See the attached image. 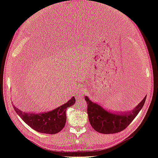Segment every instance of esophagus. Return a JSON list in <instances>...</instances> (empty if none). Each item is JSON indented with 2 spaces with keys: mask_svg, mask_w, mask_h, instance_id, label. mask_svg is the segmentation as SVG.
Masks as SVG:
<instances>
[{
  "mask_svg": "<svg viewBox=\"0 0 158 158\" xmlns=\"http://www.w3.org/2000/svg\"><path fill=\"white\" fill-rule=\"evenodd\" d=\"M84 92H85V91H84V89L80 90V92H79L78 94H76V98L78 100L80 99L81 98L83 97V95L84 94Z\"/></svg>",
  "mask_w": 158,
  "mask_h": 158,
  "instance_id": "1",
  "label": "esophagus"
}]
</instances>
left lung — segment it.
I'll list each match as a JSON object with an SVG mask.
<instances>
[{
    "mask_svg": "<svg viewBox=\"0 0 158 158\" xmlns=\"http://www.w3.org/2000/svg\"><path fill=\"white\" fill-rule=\"evenodd\" d=\"M146 96L133 110L126 112L112 113L107 111L99 105L90 101L85 96L87 111L91 126L95 131L102 134H114L125 129L137 116L144 105Z\"/></svg>",
    "mask_w": 158,
    "mask_h": 158,
    "instance_id": "left-lung-1",
    "label": "left lung"
}]
</instances>
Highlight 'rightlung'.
<instances>
[{
	"mask_svg": "<svg viewBox=\"0 0 158 158\" xmlns=\"http://www.w3.org/2000/svg\"><path fill=\"white\" fill-rule=\"evenodd\" d=\"M75 102V98L72 97L68 102L52 111L40 113L24 112L15 106L14 109L22 120L33 130L38 132L54 135L64 128L66 121V110L73 106Z\"/></svg>",
	"mask_w": 158,
	"mask_h": 158,
	"instance_id": "add662e5",
	"label": "right lung"
}]
</instances>
